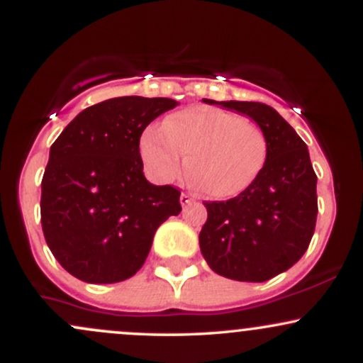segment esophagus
Instances as JSON below:
<instances>
[{
    "label": "esophagus",
    "instance_id": "34e87169",
    "mask_svg": "<svg viewBox=\"0 0 363 363\" xmlns=\"http://www.w3.org/2000/svg\"><path fill=\"white\" fill-rule=\"evenodd\" d=\"M193 201H194V198L191 194H186V193L181 194V205H182V208L189 206Z\"/></svg>",
    "mask_w": 363,
    "mask_h": 363
}]
</instances>
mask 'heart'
<instances>
[{
	"mask_svg": "<svg viewBox=\"0 0 363 363\" xmlns=\"http://www.w3.org/2000/svg\"><path fill=\"white\" fill-rule=\"evenodd\" d=\"M140 157L153 179L169 182L186 164L191 179L208 196L228 199L259 177L268 157L264 133L252 121L218 107L194 106L147 128L140 136Z\"/></svg>",
	"mask_w": 363,
	"mask_h": 363,
	"instance_id": "obj_1",
	"label": "heart"
}]
</instances>
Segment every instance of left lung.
Returning a JSON list of instances; mask_svg holds the SVG:
<instances>
[{
	"mask_svg": "<svg viewBox=\"0 0 363 363\" xmlns=\"http://www.w3.org/2000/svg\"><path fill=\"white\" fill-rule=\"evenodd\" d=\"M249 116L268 141L254 184L228 201H205L199 247L220 277L259 283L291 268L309 247L318 218V177L309 150L273 107L261 102L203 99Z\"/></svg>",
	"mask_w": 363,
	"mask_h": 363,
	"instance_id": "1",
	"label": "left lung"
}]
</instances>
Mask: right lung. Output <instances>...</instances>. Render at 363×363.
Segmentation results:
<instances>
[{
    "label": "right lung",
    "instance_id": "add662e5",
    "mask_svg": "<svg viewBox=\"0 0 363 363\" xmlns=\"http://www.w3.org/2000/svg\"><path fill=\"white\" fill-rule=\"evenodd\" d=\"M165 97H116L86 107L49 150L40 223L49 249L86 283L128 280L143 266L153 235L181 213V193L143 174L140 136L174 107Z\"/></svg>",
    "mask_w": 363,
    "mask_h": 363
}]
</instances>
